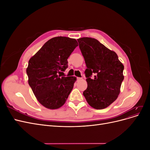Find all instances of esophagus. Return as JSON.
I'll return each instance as SVG.
<instances>
[{
  "mask_svg": "<svg viewBox=\"0 0 150 150\" xmlns=\"http://www.w3.org/2000/svg\"><path fill=\"white\" fill-rule=\"evenodd\" d=\"M82 79H83L82 78H77V81H81Z\"/></svg>",
  "mask_w": 150,
  "mask_h": 150,
  "instance_id": "esophagus-1",
  "label": "esophagus"
}]
</instances>
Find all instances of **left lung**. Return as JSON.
<instances>
[{"label": "left lung", "mask_w": 150, "mask_h": 150, "mask_svg": "<svg viewBox=\"0 0 150 150\" xmlns=\"http://www.w3.org/2000/svg\"><path fill=\"white\" fill-rule=\"evenodd\" d=\"M78 41L87 67L84 73L88 88L84 91V96L93 108H106L116 100L120 93L124 66L115 52L97 39L82 38Z\"/></svg>", "instance_id": "left-lung-1"}]
</instances>
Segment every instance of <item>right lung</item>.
Wrapping results in <instances>:
<instances>
[{
	"instance_id": "add662e5",
	"label": "right lung",
	"mask_w": 150,
	"mask_h": 150,
	"mask_svg": "<svg viewBox=\"0 0 150 150\" xmlns=\"http://www.w3.org/2000/svg\"><path fill=\"white\" fill-rule=\"evenodd\" d=\"M78 46L74 39L56 37L47 41L29 59L26 69L28 83L44 107L59 108L71 92L76 78L60 74L67 69V59Z\"/></svg>"
}]
</instances>
